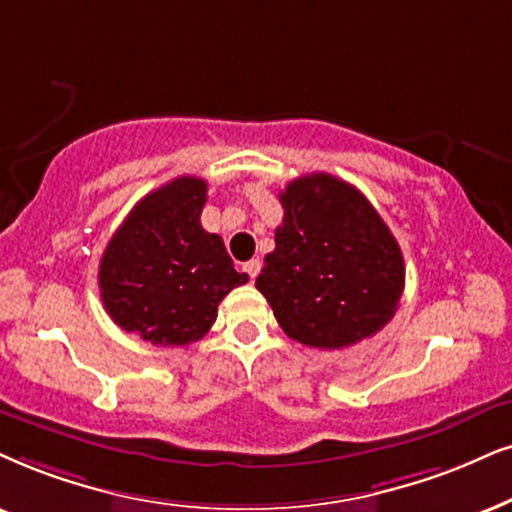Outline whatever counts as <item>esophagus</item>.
Listing matches in <instances>:
<instances>
[{
  "label": "esophagus",
  "mask_w": 512,
  "mask_h": 512,
  "mask_svg": "<svg viewBox=\"0 0 512 512\" xmlns=\"http://www.w3.org/2000/svg\"><path fill=\"white\" fill-rule=\"evenodd\" d=\"M260 269H262V262L260 260H250V262L243 264V271L252 278V281H255L257 274H260Z\"/></svg>",
  "instance_id": "34e87169"
}]
</instances>
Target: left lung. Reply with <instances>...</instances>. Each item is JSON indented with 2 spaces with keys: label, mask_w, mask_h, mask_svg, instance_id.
<instances>
[{
  "label": "left lung",
  "mask_w": 512,
  "mask_h": 512,
  "mask_svg": "<svg viewBox=\"0 0 512 512\" xmlns=\"http://www.w3.org/2000/svg\"><path fill=\"white\" fill-rule=\"evenodd\" d=\"M283 224L257 290L288 338L340 349L371 338L397 312L404 257L364 193L314 172L281 191Z\"/></svg>",
  "instance_id": "8db88e82"
}]
</instances>
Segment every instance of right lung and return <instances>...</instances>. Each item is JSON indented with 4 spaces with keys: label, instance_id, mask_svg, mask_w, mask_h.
Returning a JSON list of instances; mask_svg holds the SVG:
<instances>
[{
    "label": "right lung",
    "instance_id": "right-lung-1",
    "mask_svg": "<svg viewBox=\"0 0 512 512\" xmlns=\"http://www.w3.org/2000/svg\"><path fill=\"white\" fill-rule=\"evenodd\" d=\"M208 184L177 177L139 200L99 264L103 307L122 331L163 347L210 331L219 302L243 283L217 234L200 226Z\"/></svg>",
    "mask_w": 512,
    "mask_h": 512
}]
</instances>
